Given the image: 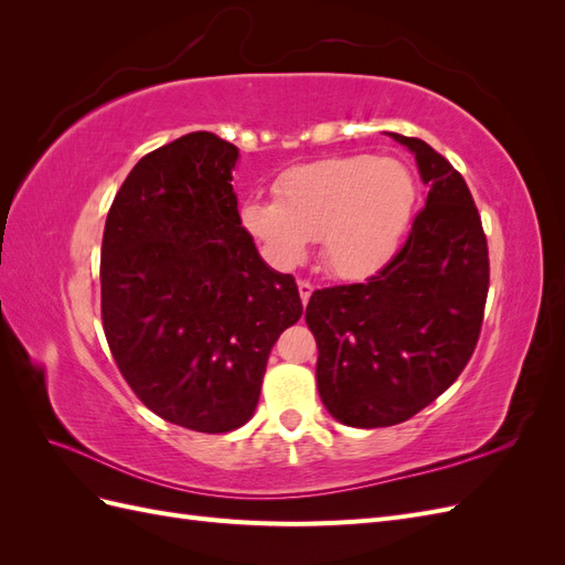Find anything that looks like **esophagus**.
I'll use <instances>...</instances> for the list:
<instances>
[{
  "mask_svg": "<svg viewBox=\"0 0 565 565\" xmlns=\"http://www.w3.org/2000/svg\"><path fill=\"white\" fill-rule=\"evenodd\" d=\"M311 295H313V285H311L309 280H299V297H301V303H303V306L309 303Z\"/></svg>",
  "mask_w": 565,
  "mask_h": 565,
  "instance_id": "34e87169",
  "label": "esophagus"
}]
</instances>
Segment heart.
Segmentation results:
<instances>
[{"label":"heart","instance_id":"1","mask_svg":"<svg viewBox=\"0 0 565 565\" xmlns=\"http://www.w3.org/2000/svg\"><path fill=\"white\" fill-rule=\"evenodd\" d=\"M278 200L249 198L243 228L278 266L303 262L311 241L339 278L382 268L413 216L417 185L393 158L344 156L292 167L276 183Z\"/></svg>","mask_w":565,"mask_h":565}]
</instances>
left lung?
<instances>
[{"label": "left lung", "instance_id": "left-lung-1", "mask_svg": "<svg viewBox=\"0 0 565 565\" xmlns=\"http://www.w3.org/2000/svg\"><path fill=\"white\" fill-rule=\"evenodd\" d=\"M388 136L415 156L429 185L426 207L377 276L318 289L306 306L320 401L358 429L409 419L459 377L490 282L486 233L465 179L422 139Z\"/></svg>", "mask_w": 565, "mask_h": 565}]
</instances>
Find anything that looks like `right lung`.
<instances>
[{"instance_id":"add662e5","label":"right lung","mask_w":565,"mask_h":565,"mask_svg":"<svg viewBox=\"0 0 565 565\" xmlns=\"http://www.w3.org/2000/svg\"><path fill=\"white\" fill-rule=\"evenodd\" d=\"M237 158L212 131L148 152L100 247V318L119 372L158 417L202 434L252 419L268 353L303 311L295 278L266 266L243 228Z\"/></svg>"}]
</instances>
